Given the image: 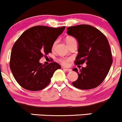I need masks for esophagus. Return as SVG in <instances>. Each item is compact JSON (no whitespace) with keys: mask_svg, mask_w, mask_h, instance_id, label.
<instances>
[{"mask_svg":"<svg viewBox=\"0 0 122 122\" xmlns=\"http://www.w3.org/2000/svg\"><path fill=\"white\" fill-rule=\"evenodd\" d=\"M63 69L64 70H65V71H66V72H71V71H72V70L71 69H67V68H65V67H62Z\"/></svg>","mask_w":122,"mask_h":122,"instance_id":"obj_1","label":"esophagus"}]
</instances>
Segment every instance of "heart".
Instances as JSON below:
<instances>
[{"mask_svg": "<svg viewBox=\"0 0 122 122\" xmlns=\"http://www.w3.org/2000/svg\"><path fill=\"white\" fill-rule=\"evenodd\" d=\"M66 43H67V46H69V44H72L73 43H76V40L75 38L73 37H71V36H69V37H67L66 38ZM57 42L58 41L56 40L55 42L53 43L52 45V49L54 50V49L56 48V45L57 44ZM72 60V59L71 57H61V58L59 59V61L61 63V64L63 66H67L69 63V61Z\"/></svg>", "mask_w": 122, "mask_h": 122, "instance_id": "obj_1", "label": "heart"}]
</instances>
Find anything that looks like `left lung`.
<instances>
[{
	"label": "left lung",
	"mask_w": 122,
	"mask_h": 122,
	"mask_svg": "<svg viewBox=\"0 0 122 122\" xmlns=\"http://www.w3.org/2000/svg\"><path fill=\"white\" fill-rule=\"evenodd\" d=\"M67 34L75 37L79 44L75 64H86V67L79 71L77 68L73 69L78 73V78L72 85L81 90L97 87L107 76L113 63L107 38L98 29L85 24L69 26Z\"/></svg>",
	"instance_id": "obj_1"
}]
</instances>
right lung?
Wrapping results in <instances>:
<instances>
[{"label": "right lung", "instance_id": "obj_1", "mask_svg": "<svg viewBox=\"0 0 122 122\" xmlns=\"http://www.w3.org/2000/svg\"><path fill=\"white\" fill-rule=\"evenodd\" d=\"M65 28V26H33L23 32L14 43L9 65L20 86L34 91L49 85L54 72L61 66L56 62L44 66L39 60L51 52L53 44Z\"/></svg>", "mask_w": 122, "mask_h": 122}]
</instances>
